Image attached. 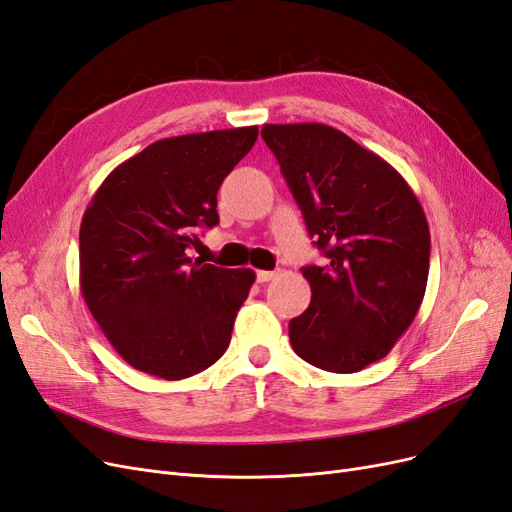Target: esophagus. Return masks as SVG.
<instances>
[{"instance_id": "obj_1", "label": "esophagus", "mask_w": 512, "mask_h": 512, "mask_svg": "<svg viewBox=\"0 0 512 512\" xmlns=\"http://www.w3.org/2000/svg\"><path fill=\"white\" fill-rule=\"evenodd\" d=\"M275 275H277L275 271H256V280H258L260 284H265V282H271Z\"/></svg>"}]
</instances>
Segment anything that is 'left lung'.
Segmentation results:
<instances>
[{"instance_id": "obj_1", "label": "left lung", "mask_w": 512, "mask_h": 512, "mask_svg": "<svg viewBox=\"0 0 512 512\" xmlns=\"http://www.w3.org/2000/svg\"><path fill=\"white\" fill-rule=\"evenodd\" d=\"M260 136L327 256L303 269L312 301L290 320V344L309 365L354 374L391 352L423 303L425 211L389 162L331 126L265 123Z\"/></svg>"}]
</instances>
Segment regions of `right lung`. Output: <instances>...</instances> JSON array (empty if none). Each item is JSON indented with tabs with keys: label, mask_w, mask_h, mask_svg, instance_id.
<instances>
[{
	"label": "right lung",
	"mask_w": 512,
	"mask_h": 512,
	"mask_svg": "<svg viewBox=\"0 0 512 512\" xmlns=\"http://www.w3.org/2000/svg\"><path fill=\"white\" fill-rule=\"evenodd\" d=\"M256 138L258 126L162 138L121 162L85 209L83 299L134 369L183 380L226 352L256 273L188 250L198 228L220 222V185Z\"/></svg>",
	"instance_id": "obj_1"
}]
</instances>
